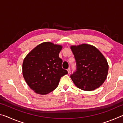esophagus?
Returning <instances> with one entry per match:
<instances>
[{
    "label": "esophagus",
    "mask_w": 123,
    "mask_h": 123,
    "mask_svg": "<svg viewBox=\"0 0 123 123\" xmlns=\"http://www.w3.org/2000/svg\"><path fill=\"white\" fill-rule=\"evenodd\" d=\"M67 71H68V73L69 74L70 73V68H68Z\"/></svg>",
    "instance_id": "obj_1"
}]
</instances>
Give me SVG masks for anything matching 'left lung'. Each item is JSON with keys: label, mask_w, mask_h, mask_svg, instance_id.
Wrapping results in <instances>:
<instances>
[{"label": "left lung", "mask_w": 123, "mask_h": 123, "mask_svg": "<svg viewBox=\"0 0 123 123\" xmlns=\"http://www.w3.org/2000/svg\"><path fill=\"white\" fill-rule=\"evenodd\" d=\"M76 62L75 72L70 78L75 86L91 91L101 86L107 78L109 65L105 57L97 48L82 44L70 47Z\"/></svg>", "instance_id": "8db88e82"}]
</instances>
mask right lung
I'll return each mask as SVG.
<instances>
[{"label": "right lung", "instance_id": "add662e5", "mask_svg": "<svg viewBox=\"0 0 123 123\" xmlns=\"http://www.w3.org/2000/svg\"><path fill=\"white\" fill-rule=\"evenodd\" d=\"M60 45L44 42L33 49L24 59L23 75L28 86L35 92L47 94L58 86L60 79L68 72L62 68L59 57Z\"/></svg>", "mask_w": 123, "mask_h": 123}]
</instances>
